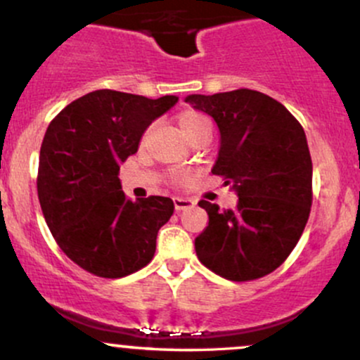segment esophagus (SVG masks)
<instances>
[{
    "instance_id": "34e87169",
    "label": "esophagus",
    "mask_w": 360,
    "mask_h": 360,
    "mask_svg": "<svg viewBox=\"0 0 360 360\" xmlns=\"http://www.w3.org/2000/svg\"><path fill=\"white\" fill-rule=\"evenodd\" d=\"M174 208L176 210H184V208H189L195 205V200L191 198H183V196H174Z\"/></svg>"
}]
</instances>
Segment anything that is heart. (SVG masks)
Here are the masks:
<instances>
[{
	"label": "heart",
	"mask_w": 360,
	"mask_h": 360,
	"mask_svg": "<svg viewBox=\"0 0 360 360\" xmlns=\"http://www.w3.org/2000/svg\"><path fill=\"white\" fill-rule=\"evenodd\" d=\"M177 126H179L181 133L189 140L193 135L201 131L210 133V121L207 116L196 112V110H184L177 116Z\"/></svg>",
	"instance_id": "obj_1"
}]
</instances>
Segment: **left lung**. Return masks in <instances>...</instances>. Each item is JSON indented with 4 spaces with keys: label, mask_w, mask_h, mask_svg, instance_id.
Segmentation results:
<instances>
[{
    "label": "left lung",
    "mask_w": 360,
    "mask_h": 360,
    "mask_svg": "<svg viewBox=\"0 0 360 360\" xmlns=\"http://www.w3.org/2000/svg\"><path fill=\"white\" fill-rule=\"evenodd\" d=\"M184 101L220 133L212 172L238 195L232 210L200 201L208 225L195 239L201 263L234 282L264 276L301 239L313 201V162L299 121L275 98L248 89Z\"/></svg>",
    "instance_id": "left-lung-1"
}]
</instances>
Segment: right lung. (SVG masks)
Returning a JSON list of instances; mask_svg holds the SVG:
<instances>
[{
	"label": "right lung",
	"instance_id": "add662e5",
	"mask_svg": "<svg viewBox=\"0 0 360 360\" xmlns=\"http://www.w3.org/2000/svg\"><path fill=\"white\" fill-rule=\"evenodd\" d=\"M177 101L96 90L47 126L39 203L58 246L90 274L121 278L152 262L157 232L171 219L174 203L165 196L126 200L117 174L148 126Z\"/></svg>",
	"mask_w": 360,
	"mask_h": 360
}]
</instances>
